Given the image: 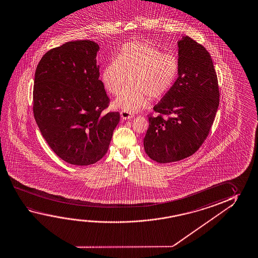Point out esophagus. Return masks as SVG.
<instances>
[{"label": "esophagus", "mask_w": 258, "mask_h": 258, "mask_svg": "<svg viewBox=\"0 0 258 258\" xmlns=\"http://www.w3.org/2000/svg\"><path fill=\"white\" fill-rule=\"evenodd\" d=\"M120 117H121L122 119H130V118H133V114H131V113L127 112V111L122 110V111L120 112Z\"/></svg>", "instance_id": "esophagus-1"}]
</instances>
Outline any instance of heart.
Listing matches in <instances>:
<instances>
[{"mask_svg": "<svg viewBox=\"0 0 258 258\" xmlns=\"http://www.w3.org/2000/svg\"><path fill=\"white\" fill-rule=\"evenodd\" d=\"M177 57L150 44H125L115 59L102 69V85L110 94L120 93L127 79L131 85L124 89L113 104L133 113L148 105L149 96L158 98L169 91L177 76Z\"/></svg>", "mask_w": 258, "mask_h": 258, "instance_id": "obj_1", "label": "heart"}]
</instances>
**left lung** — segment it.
Returning <instances> with one entry per match:
<instances>
[{
	"label": "left lung",
	"instance_id": "obj_1",
	"mask_svg": "<svg viewBox=\"0 0 258 258\" xmlns=\"http://www.w3.org/2000/svg\"><path fill=\"white\" fill-rule=\"evenodd\" d=\"M178 77L148 116L145 151L160 164L194 155L207 139L220 103L211 55L188 36L178 41Z\"/></svg>",
	"mask_w": 258,
	"mask_h": 258
}]
</instances>
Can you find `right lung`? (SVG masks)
<instances>
[{
	"mask_svg": "<svg viewBox=\"0 0 258 258\" xmlns=\"http://www.w3.org/2000/svg\"><path fill=\"white\" fill-rule=\"evenodd\" d=\"M91 40L64 43L47 51L35 72L33 113L48 146L61 159L76 165H93L104 156L119 113H102L109 106L99 80Z\"/></svg>",
	"mask_w": 258,
	"mask_h": 258,
	"instance_id": "1",
	"label": "right lung"
}]
</instances>
